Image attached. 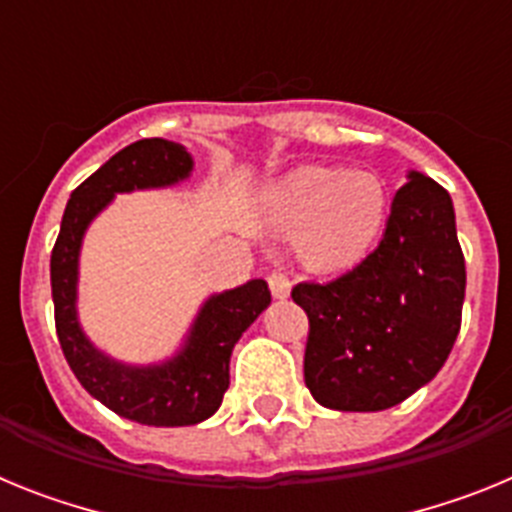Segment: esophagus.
Returning a JSON list of instances; mask_svg holds the SVG:
<instances>
[{"mask_svg":"<svg viewBox=\"0 0 512 512\" xmlns=\"http://www.w3.org/2000/svg\"><path fill=\"white\" fill-rule=\"evenodd\" d=\"M269 289H271V295L277 297V300H284V297H289L292 282H289V277L284 274V271H271V274H269Z\"/></svg>","mask_w":512,"mask_h":512,"instance_id":"esophagus-1","label":"esophagus"}]
</instances>
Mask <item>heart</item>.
<instances>
[{
    "instance_id": "obj_1",
    "label": "heart",
    "mask_w": 512,
    "mask_h": 512,
    "mask_svg": "<svg viewBox=\"0 0 512 512\" xmlns=\"http://www.w3.org/2000/svg\"><path fill=\"white\" fill-rule=\"evenodd\" d=\"M269 215L282 230H300V256L310 269L341 271L369 251L384 223V189L366 171L307 169L269 192Z\"/></svg>"
}]
</instances>
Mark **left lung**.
Segmentation results:
<instances>
[{
	"label": "left lung",
	"instance_id": "left-lung-1",
	"mask_svg": "<svg viewBox=\"0 0 512 512\" xmlns=\"http://www.w3.org/2000/svg\"><path fill=\"white\" fill-rule=\"evenodd\" d=\"M464 289L449 192L410 171L379 246L341 277L292 289L310 320L307 390L343 413H377L408 400L449 359Z\"/></svg>",
	"mask_w": 512,
	"mask_h": 512
}]
</instances>
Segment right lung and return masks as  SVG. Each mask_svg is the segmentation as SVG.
Returning a JSON list of instances; mask_svg holds the SVG:
<instances>
[{
	"mask_svg": "<svg viewBox=\"0 0 512 512\" xmlns=\"http://www.w3.org/2000/svg\"><path fill=\"white\" fill-rule=\"evenodd\" d=\"M192 171V156L179 143L143 138L122 148L71 192L61 233L51 253L56 333L63 356L81 387L122 418L156 428L194 425L210 418L230 384V354L248 325L269 307L264 279L212 295L194 318L182 351L153 366H128L92 346L76 318V279L84 230L117 192L169 187Z\"/></svg>",
	"mask_w": 512,
	"mask_h": 512,
	"instance_id": "1",
	"label": "right lung"
}]
</instances>
